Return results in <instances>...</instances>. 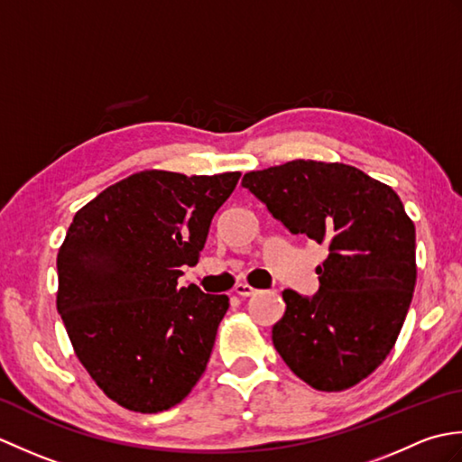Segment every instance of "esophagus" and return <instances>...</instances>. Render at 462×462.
<instances>
[{
	"instance_id": "34e87169",
	"label": "esophagus",
	"mask_w": 462,
	"mask_h": 462,
	"mask_svg": "<svg viewBox=\"0 0 462 462\" xmlns=\"http://www.w3.org/2000/svg\"><path fill=\"white\" fill-rule=\"evenodd\" d=\"M258 290L256 288H252L250 283H236V286H234V293H236V296H242V298H250V296H254V293H256Z\"/></svg>"
}]
</instances>
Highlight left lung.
I'll return each mask as SVG.
<instances>
[{
	"label": "left lung",
	"instance_id": "left-lung-1",
	"mask_svg": "<svg viewBox=\"0 0 462 462\" xmlns=\"http://www.w3.org/2000/svg\"><path fill=\"white\" fill-rule=\"evenodd\" d=\"M291 234L326 242L319 291L282 293L273 347L318 391H346L393 349L417 282L415 224L391 186L343 162L291 161L244 174Z\"/></svg>",
	"mask_w": 462,
	"mask_h": 462
}]
</instances>
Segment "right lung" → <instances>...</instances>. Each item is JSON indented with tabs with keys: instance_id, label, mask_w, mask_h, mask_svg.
<instances>
[{
	"instance_id": "1",
	"label": "right lung",
	"mask_w": 462,
	"mask_h": 462,
	"mask_svg": "<svg viewBox=\"0 0 462 462\" xmlns=\"http://www.w3.org/2000/svg\"><path fill=\"white\" fill-rule=\"evenodd\" d=\"M240 172L141 171L75 214L57 254V311L77 359L134 413L179 405L202 377L228 296L190 283L216 210Z\"/></svg>"
}]
</instances>
